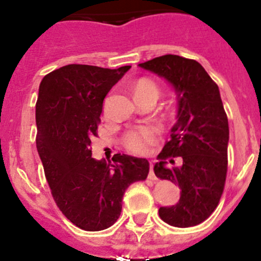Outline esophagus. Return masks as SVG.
Instances as JSON below:
<instances>
[{
    "label": "esophagus",
    "instance_id": "1",
    "mask_svg": "<svg viewBox=\"0 0 261 261\" xmlns=\"http://www.w3.org/2000/svg\"><path fill=\"white\" fill-rule=\"evenodd\" d=\"M148 178L150 179H156V176L153 173V163L150 162V173H148Z\"/></svg>",
    "mask_w": 261,
    "mask_h": 261
}]
</instances>
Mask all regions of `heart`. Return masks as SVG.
<instances>
[{"mask_svg": "<svg viewBox=\"0 0 261 261\" xmlns=\"http://www.w3.org/2000/svg\"><path fill=\"white\" fill-rule=\"evenodd\" d=\"M134 95L135 99L152 98L157 100L160 95V89L151 79H139L134 85ZM157 130L151 126L130 130L125 134L124 145L128 151L135 153H145L148 151L150 145H152L156 140Z\"/></svg>", "mask_w": 261, "mask_h": 261, "instance_id": "b5f03b06", "label": "heart"}]
</instances>
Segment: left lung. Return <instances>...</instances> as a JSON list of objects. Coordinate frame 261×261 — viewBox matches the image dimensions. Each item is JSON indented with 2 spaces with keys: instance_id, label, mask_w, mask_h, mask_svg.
Returning a JSON list of instances; mask_svg holds the SVG:
<instances>
[{
  "instance_id": "1",
  "label": "left lung",
  "mask_w": 261,
  "mask_h": 261,
  "mask_svg": "<svg viewBox=\"0 0 261 261\" xmlns=\"http://www.w3.org/2000/svg\"><path fill=\"white\" fill-rule=\"evenodd\" d=\"M139 67L166 79L177 95V122L153 171L178 186L181 197L159 214L173 227H193L216 210L227 177L229 126L219 88L193 59L166 54ZM174 156L181 157V165H174Z\"/></svg>"
}]
</instances>
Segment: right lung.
<instances>
[{
    "mask_svg": "<svg viewBox=\"0 0 261 261\" xmlns=\"http://www.w3.org/2000/svg\"><path fill=\"white\" fill-rule=\"evenodd\" d=\"M130 68L69 64L39 85L36 144L45 178L62 213L88 231L111 227L126 188L146 179L150 170L146 159L124 153L114 154V164L91 157L105 96Z\"/></svg>",
    "mask_w": 261,
    "mask_h": 261,
    "instance_id": "obj_1",
    "label": "right lung"
}]
</instances>
